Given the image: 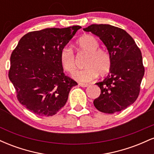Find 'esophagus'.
<instances>
[{
	"label": "esophagus",
	"instance_id": "esophagus-1",
	"mask_svg": "<svg viewBox=\"0 0 154 154\" xmlns=\"http://www.w3.org/2000/svg\"><path fill=\"white\" fill-rule=\"evenodd\" d=\"M79 85L82 88H86V87H88V85L85 84V83H79Z\"/></svg>",
	"mask_w": 154,
	"mask_h": 154
}]
</instances>
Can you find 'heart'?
Returning <instances> with one entry per match:
<instances>
[{
	"label": "heart",
	"instance_id": "obj_1",
	"mask_svg": "<svg viewBox=\"0 0 154 154\" xmlns=\"http://www.w3.org/2000/svg\"><path fill=\"white\" fill-rule=\"evenodd\" d=\"M98 40L91 35H83L77 42V48L79 54H88L85 61V68L77 71L74 78L82 82H91L96 78L99 73L106 75L111 66V57L105 49L98 48ZM60 62L62 68L69 73H73L77 65V59L70 48L65 46L60 52Z\"/></svg>",
	"mask_w": 154,
	"mask_h": 154
}]
</instances>
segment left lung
<instances>
[{"label":"left lung","instance_id":"8db88e82","mask_svg":"<svg viewBox=\"0 0 154 154\" xmlns=\"http://www.w3.org/2000/svg\"><path fill=\"white\" fill-rule=\"evenodd\" d=\"M102 40L111 57L109 74L95 84L100 95L93 101L98 111L114 114L127 109L139 95L144 75L141 51L135 40L121 28L109 24H91L84 28Z\"/></svg>","mask_w":154,"mask_h":154}]
</instances>
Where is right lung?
I'll use <instances>...</instances> for the list:
<instances>
[{"instance_id":"add662e5","label":"right lung","mask_w":154,"mask_h":154,"mask_svg":"<svg viewBox=\"0 0 154 154\" xmlns=\"http://www.w3.org/2000/svg\"><path fill=\"white\" fill-rule=\"evenodd\" d=\"M80 28H46L28 32L11 55L8 77L17 99L35 114H56L77 85L63 73L60 52Z\"/></svg>"}]
</instances>
